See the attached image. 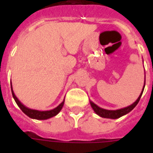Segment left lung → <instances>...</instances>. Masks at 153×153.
Here are the masks:
<instances>
[{"label": "left lung", "mask_w": 153, "mask_h": 153, "mask_svg": "<svg viewBox=\"0 0 153 153\" xmlns=\"http://www.w3.org/2000/svg\"><path fill=\"white\" fill-rule=\"evenodd\" d=\"M144 88H145V86H144ZM143 91H144V89L142 90V92L139 96V98H137V100L133 104H132L131 105L128 107H126V108H123V109H117V110H107V109H102L100 107H98L97 105H95L94 102H91V105L93 109L94 110L96 114L99 115L102 117H105V118H112V119H117L119 118V117H121L125 114H127L128 113L131 111V110H133L137 105L138 104V102L140 101V97L142 95Z\"/></svg>", "instance_id": "obj_1"}]
</instances>
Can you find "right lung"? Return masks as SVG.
<instances>
[{
	"mask_svg": "<svg viewBox=\"0 0 153 153\" xmlns=\"http://www.w3.org/2000/svg\"><path fill=\"white\" fill-rule=\"evenodd\" d=\"M11 90H12V94H13V98H14L15 102H16V104L18 105V106L20 107V109L27 116H28L31 118L37 119V120H46V119H48L50 117H52L55 116L56 114H59V112L62 109V106H63V104H64L65 100H63V102L59 105H58L56 108H55L54 109H51V110H49V111H39V110H36V109H28L27 107H25L20 101L18 100L17 98L16 97V95L13 93V88H12V83H11Z\"/></svg>",
	"mask_w": 153,
	"mask_h": 153,
	"instance_id": "1",
	"label": "right lung"
}]
</instances>
